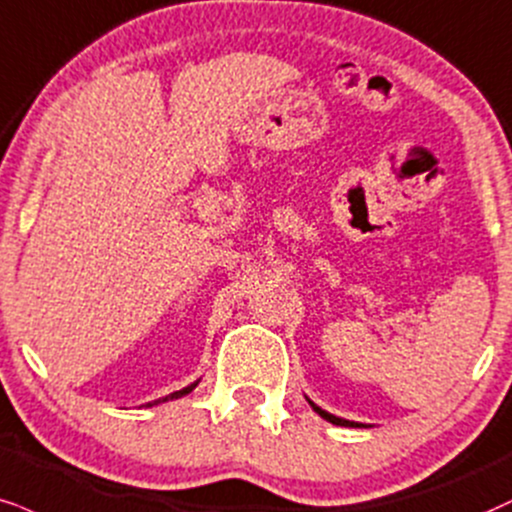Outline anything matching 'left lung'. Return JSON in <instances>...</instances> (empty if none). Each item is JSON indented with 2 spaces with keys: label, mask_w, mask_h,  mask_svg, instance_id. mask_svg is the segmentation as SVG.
Here are the masks:
<instances>
[{
  "label": "left lung",
  "mask_w": 512,
  "mask_h": 512,
  "mask_svg": "<svg viewBox=\"0 0 512 512\" xmlns=\"http://www.w3.org/2000/svg\"><path fill=\"white\" fill-rule=\"evenodd\" d=\"M307 403L312 405V410H315L319 417H324V420H326V422H331V424H338V427H365V424H360V422H350V420H343V417H336V415H331V412H326V410L319 408V405L312 403L310 398H307Z\"/></svg>",
  "instance_id": "1"
}]
</instances>
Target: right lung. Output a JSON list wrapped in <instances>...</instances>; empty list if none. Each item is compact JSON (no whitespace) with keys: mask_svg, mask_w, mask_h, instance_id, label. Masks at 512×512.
<instances>
[{"mask_svg":"<svg viewBox=\"0 0 512 512\" xmlns=\"http://www.w3.org/2000/svg\"><path fill=\"white\" fill-rule=\"evenodd\" d=\"M197 386V381L195 384H190V386H186V389H181V391H174V393H169V396H164V398H159V400H155V403H147V405H159V403H166V400H176V398H183V396H188L190 391H193Z\"/></svg>","mask_w":512,"mask_h":512,"instance_id":"obj_1","label":"right lung"}]
</instances>
